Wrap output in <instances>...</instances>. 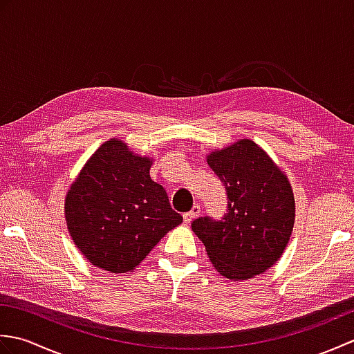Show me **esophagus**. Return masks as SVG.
Wrapping results in <instances>:
<instances>
[{"mask_svg": "<svg viewBox=\"0 0 354 354\" xmlns=\"http://www.w3.org/2000/svg\"><path fill=\"white\" fill-rule=\"evenodd\" d=\"M199 213H201V207L199 205H194L189 213H185L183 216L184 217V223H192L199 216Z\"/></svg>", "mask_w": 354, "mask_h": 354, "instance_id": "esophagus-1", "label": "esophagus"}]
</instances>
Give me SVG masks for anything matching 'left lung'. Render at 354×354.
<instances>
[{"instance_id": "1", "label": "left lung", "mask_w": 354, "mask_h": 354, "mask_svg": "<svg viewBox=\"0 0 354 354\" xmlns=\"http://www.w3.org/2000/svg\"><path fill=\"white\" fill-rule=\"evenodd\" d=\"M223 183L228 209L222 221L199 217L192 230L213 266L232 281L251 280L280 260L295 223V198L286 173L252 140L207 155Z\"/></svg>"}]
</instances>
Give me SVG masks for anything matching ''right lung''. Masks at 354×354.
Returning a JSON list of instances; mask_svg holds the SVG:
<instances>
[{
    "mask_svg": "<svg viewBox=\"0 0 354 354\" xmlns=\"http://www.w3.org/2000/svg\"><path fill=\"white\" fill-rule=\"evenodd\" d=\"M149 156L111 138L95 150L65 196V221L77 250L112 274L137 268L183 222L162 185L150 178Z\"/></svg>",
    "mask_w": 354,
    "mask_h": 354,
    "instance_id": "add662e5",
    "label": "right lung"
}]
</instances>
